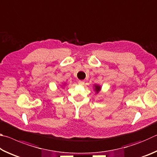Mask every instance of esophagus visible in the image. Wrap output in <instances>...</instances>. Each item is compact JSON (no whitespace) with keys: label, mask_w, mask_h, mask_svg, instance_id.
Returning <instances> with one entry per match:
<instances>
[{"label":"esophagus","mask_w":157,"mask_h":157,"mask_svg":"<svg viewBox=\"0 0 157 157\" xmlns=\"http://www.w3.org/2000/svg\"><path fill=\"white\" fill-rule=\"evenodd\" d=\"M78 84H80V85H82V84H84V82L82 81V80H79L78 81Z\"/></svg>","instance_id":"esophagus-1"}]
</instances>
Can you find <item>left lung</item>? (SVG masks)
I'll list each match as a JSON object with an SVG mask.
<instances>
[{
	"mask_svg": "<svg viewBox=\"0 0 157 157\" xmlns=\"http://www.w3.org/2000/svg\"><path fill=\"white\" fill-rule=\"evenodd\" d=\"M100 89H101V87L99 86V85H96V84L95 85V91L96 92V94H98V93L100 91Z\"/></svg>",
	"mask_w": 157,
	"mask_h": 157,
	"instance_id": "left-lung-1",
	"label": "left lung"
}]
</instances>
